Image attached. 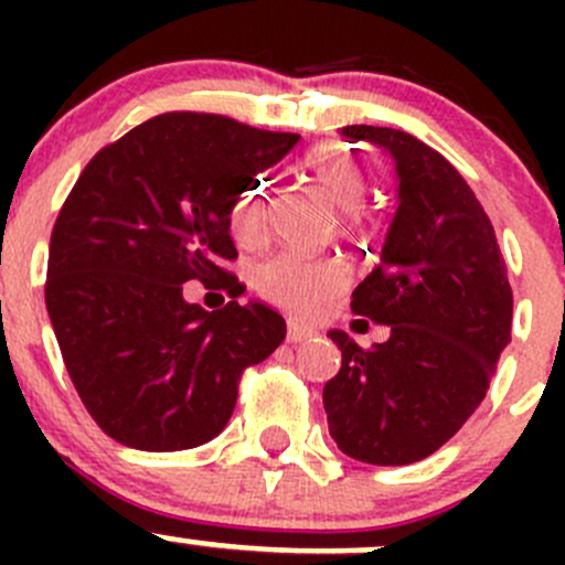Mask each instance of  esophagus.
Segmentation results:
<instances>
[{"label": "esophagus", "instance_id": "obj_1", "mask_svg": "<svg viewBox=\"0 0 565 565\" xmlns=\"http://www.w3.org/2000/svg\"><path fill=\"white\" fill-rule=\"evenodd\" d=\"M315 335V328H306L298 319H289L287 322V341L289 344H300V341H309Z\"/></svg>", "mask_w": 565, "mask_h": 565}]
</instances>
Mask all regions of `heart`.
Here are the masks:
<instances>
[{
  "label": "heart",
  "instance_id": "heart-1",
  "mask_svg": "<svg viewBox=\"0 0 565 565\" xmlns=\"http://www.w3.org/2000/svg\"><path fill=\"white\" fill-rule=\"evenodd\" d=\"M311 188L341 213H355L366 196V174L361 161L341 145H319L303 161ZM267 191L265 185L243 188L230 207V230L241 243H256L265 230ZM254 284L265 298L295 315H311L335 298L344 287V270L339 262L306 259L298 254H276L262 262Z\"/></svg>",
  "mask_w": 565,
  "mask_h": 565
}]
</instances>
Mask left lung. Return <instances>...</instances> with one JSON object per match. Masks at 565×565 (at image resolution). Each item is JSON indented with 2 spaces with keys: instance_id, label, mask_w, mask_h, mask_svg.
<instances>
[{
  "instance_id": "left-lung-1",
  "label": "left lung",
  "mask_w": 565,
  "mask_h": 565,
  "mask_svg": "<svg viewBox=\"0 0 565 565\" xmlns=\"http://www.w3.org/2000/svg\"><path fill=\"white\" fill-rule=\"evenodd\" d=\"M341 134L393 158L398 207L380 265L350 303L391 335L363 350L330 330L341 369L322 391L328 429L347 457L413 465L483 402L511 341L514 298L492 221L440 152L393 128L347 125Z\"/></svg>"
}]
</instances>
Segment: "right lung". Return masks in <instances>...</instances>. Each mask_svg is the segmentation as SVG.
I'll list each match as a JSON object with an SVG mask.
<instances>
[{"mask_svg": "<svg viewBox=\"0 0 565 565\" xmlns=\"http://www.w3.org/2000/svg\"><path fill=\"white\" fill-rule=\"evenodd\" d=\"M298 139L169 111L104 147L67 193L51 232L45 309L84 407L122 446L185 451L213 440L243 372L287 335L270 306L204 311L182 284L243 295L221 267L237 256L230 207Z\"/></svg>", "mask_w": 565, "mask_h": 565, "instance_id": "right-lung-1", "label": "right lung"}]
</instances>
